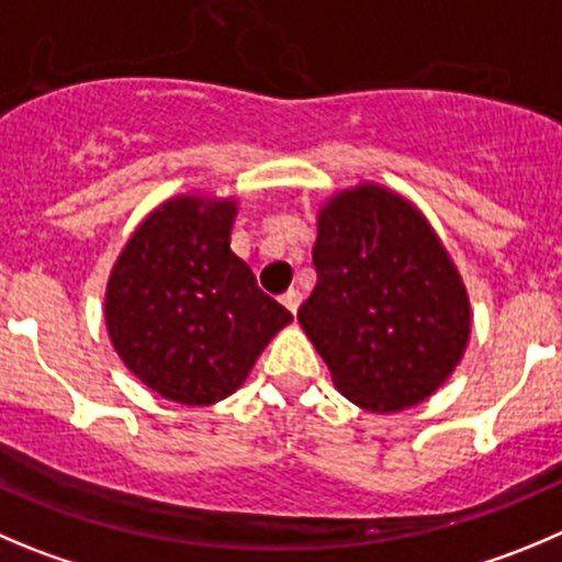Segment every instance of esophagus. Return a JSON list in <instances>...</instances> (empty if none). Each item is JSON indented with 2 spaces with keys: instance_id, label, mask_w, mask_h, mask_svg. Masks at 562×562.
I'll list each match as a JSON object with an SVG mask.
<instances>
[{
  "instance_id": "1",
  "label": "esophagus",
  "mask_w": 562,
  "mask_h": 562,
  "mask_svg": "<svg viewBox=\"0 0 562 562\" xmlns=\"http://www.w3.org/2000/svg\"><path fill=\"white\" fill-rule=\"evenodd\" d=\"M301 297H303L301 290H295V286H290V290H286L284 295H281V303H284V306L290 308L292 314H295L297 306H301Z\"/></svg>"
}]
</instances>
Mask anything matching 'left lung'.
Masks as SVG:
<instances>
[{"label": "left lung", "instance_id": "1", "mask_svg": "<svg viewBox=\"0 0 562 562\" xmlns=\"http://www.w3.org/2000/svg\"><path fill=\"white\" fill-rule=\"evenodd\" d=\"M317 284L297 323L358 408L419 405L456 372L472 336L461 272L419 206L378 181L317 210Z\"/></svg>", "mask_w": 562, "mask_h": 562}]
</instances>
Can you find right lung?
Instances as JSON below:
<instances>
[{"mask_svg":"<svg viewBox=\"0 0 562 562\" xmlns=\"http://www.w3.org/2000/svg\"><path fill=\"white\" fill-rule=\"evenodd\" d=\"M239 198L187 190L154 206L106 278L104 325L126 370L181 405L237 392L292 314L232 250Z\"/></svg>","mask_w":562,"mask_h":562,"instance_id":"add662e5","label":"right lung"}]
</instances>
